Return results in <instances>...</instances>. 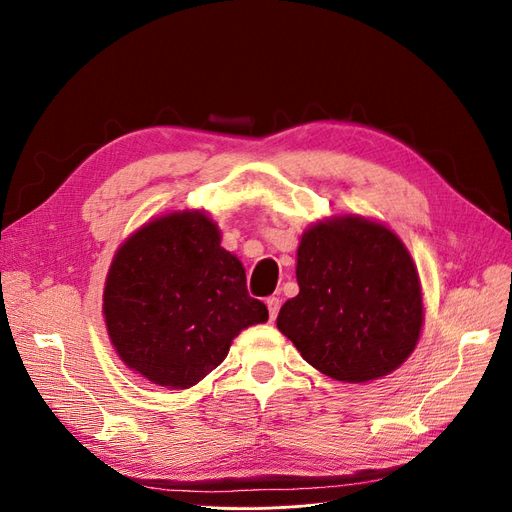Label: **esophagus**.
I'll return each mask as SVG.
<instances>
[{
  "instance_id": "obj_1",
  "label": "esophagus",
  "mask_w": 512,
  "mask_h": 512,
  "mask_svg": "<svg viewBox=\"0 0 512 512\" xmlns=\"http://www.w3.org/2000/svg\"><path fill=\"white\" fill-rule=\"evenodd\" d=\"M265 305H268L270 320H276L278 309H280V299H278V297H268V299H265Z\"/></svg>"
}]
</instances>
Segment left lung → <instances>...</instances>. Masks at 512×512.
<instances>
[{
	"instance_id": "1",
	"label": "left lung",
	"mask_w": 512,
	"mask_h": 512,
	"mask_svg": "<svg viewBox=\"0 0 512 512\" xmlns=\"http://www.w3.org/2000/svg\"><path fill=\"white\" fill-rule=\"evenodd\" d=\"M299 295L278 328L322 374L366 383L393 372L422 326L418 274L404 242L381 224L341 217L309 228L297 251Z\"/></svg>"
}]
</instances>
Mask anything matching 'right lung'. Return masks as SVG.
Returning a JSON list of instances; mask_svg holds the SVG:
<instances>
[{
  "label": "right lung",
  "mask_w": 512,
  "mask_h": 512,
  "mask_svg": "<svg viewBox=\"0 0 512 512\" xmlns=\"http://www.w3.org/2000/svg\"><path fill=\"white\" fill-rule=\"evenodd\" d=\"M108 337L154 385L188 389L226 360L242 328L268 320L242 263L203 213H171L117 251L104 288Z\"/></svg>",
  "instance_id": "right-lung-1"
}]
</instances>
